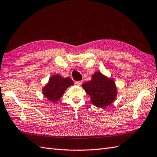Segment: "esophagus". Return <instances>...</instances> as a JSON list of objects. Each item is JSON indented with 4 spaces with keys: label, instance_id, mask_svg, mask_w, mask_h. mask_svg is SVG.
Segmentation results:
<instances>
[{
    "label": "esophagus",
    "instance_id": "34e87169",
    "mask_svg": "<svg viewBox=\"0 0 157 157\" xmlns=\"http://www.w3.org/2000/svg\"><path fill=\"white\" fill-rule=\"evenodd\" d=\"M82 83V81H76V82H75V85H77V86H81Z\"/></svg>",
    "mask_w": 157,
    "mask_h": 157
}]
</instances>
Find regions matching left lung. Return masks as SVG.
Listing matches in <instances>:
<instances>
[{
    "label": "left lung",
    "mask_w": 157,
    "mask_h": 157,
    "mask_svg": "<svg viewBox=\"0 0 157 157\" xmlns=\"http://www.w3.org/2000/svg\"><path fill=\"white\" fill-rule=\"evenodd\" d=\"M82 87L86 93L91 96L92 103L98 107L109 105L117 95L114 82L99 72L95 73L91 81L83 83Z\"/></svg>",
    "instance_id": "8db88e82"
}]
</instances>
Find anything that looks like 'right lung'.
I'll return each mask as SVG.
<instances>
[{"label":"right lung","instance_id":"right-lung-1","mask_svg":"<svg viewBox=\"0 0 157 157\" xmlns=\"http://www.w3.org/2000/svg\"><path fill=\"white\" fill-rule=\"evenodd\" d=\"M74 82L70 78H62L59 75L52 76L46 87L43 88V94L52 101H57L63 92Z\"/></svg>","mask_w":157,"mask_h":157}]
</instances>
